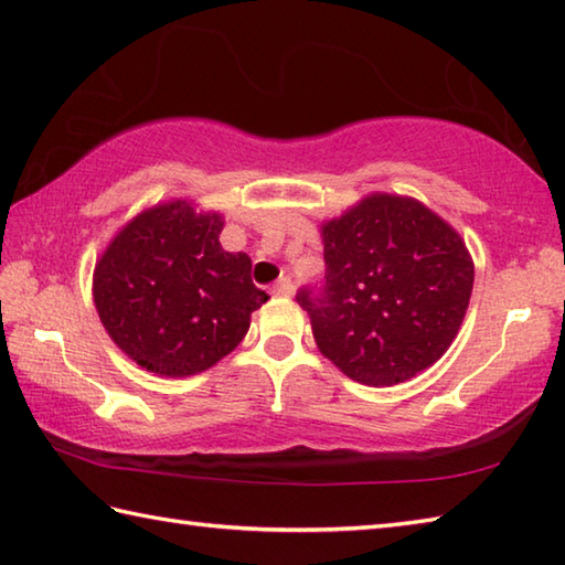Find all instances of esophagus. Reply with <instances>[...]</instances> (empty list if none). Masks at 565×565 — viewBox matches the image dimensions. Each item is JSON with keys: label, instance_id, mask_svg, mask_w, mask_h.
Here are the masks:
<instances>
[{"label": "esophagus", "instance_id": "34e87169", "mask_svg": "<svg viewBox=\"0 0 565 565\" xmlns=\"http://www.w3.org/2000/svg\"><path fill=\"white\" fill-rule=\"evenodd\" d=\"M291 291H294V284L289 276H281V279L271 286L274 296H291Z\"/></svg>", "mask_w": 565, "mask_h": 565}]
</instances>
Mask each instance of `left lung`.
Returning a JSON list of instances; mask_svg holds the SVG:
<instances>
[{
	"label": "left lung",
	"mask_w": 565,
	"mask_h": 565,
	"mask_svg": "<svg viewBox=\"0 0 565 565\" xmlns=\"http://www.w3.org/2000/svg\"><path fill=\"white\" fill-rule=\"evenodd\" d=\"M326 281L301 286L313 338L366 386H393L449 350L473 291V262L423 203L374 194L322 227Z\"/></svg>",
	"instance_id": "left-lung-1"
}]
</instances>
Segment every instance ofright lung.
<instances>
[{
	"label": "right lung",
	"instance_id": "add662e5",
	"mask_svg": "<svg viewBox=\"0 0 565 565\" xmlns=\"http://www.w3.org/2000/svg\"><path fill=\"white\" fill-rule=\"evenodd\" d=\"M218 213L184 201L154 206L114 237L94 271V303L106 332L142 369L191 376L231 354L267 301L252 259L218 243Z\"/></svg>",
	"mask_w": 565,
	"mask_h": 565
}]
</instances>
